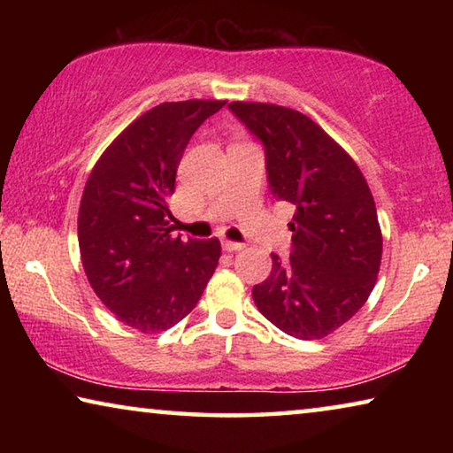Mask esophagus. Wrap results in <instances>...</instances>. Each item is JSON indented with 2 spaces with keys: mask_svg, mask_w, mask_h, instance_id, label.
Instances as JSON below:
<instances>
[{
  "mask_svg": "<svg viewBox=\"0 0 453 453\" xmlns=\"http://www.w3.org/2000/svg\"><path fill=\"white\" fill-rule=\"evenodd\" d=\"M221 245H224V250L226 251H240V250H243V243H237V242H229V240H224L221 242Z\"/></svg>",
  "mask_w": 453,
  "mask_h": 453,
  "instance_id": "34e87169",
  "label": "esophagus"
}]
</instances>
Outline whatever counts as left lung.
<instances>
[{"instance_id": "obj_1", "label": "left lung", "mask_w": 453, "mask_h": 453, "mask_svg": "<svg viewBox=\"0 0 453 453\" xmlns=\"http://www.w3.org/2000/svg\"><path fill=\"white\" fill-rule=\"evenodd\" d=\"M227 107L264 145L272 196L296 208L289 257L272 254L270 278L251 296L283 334L319 340L356 316L375 286L381 232L372 191L354 159L303 113Z\"/></svg>"}]
</instances>
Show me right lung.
<instances>
[{
  "label": "right lung",
  "instance_id": "add662e5",
  "mask_svg": "<svg viewBox=\"0 0 453 453\" xmlns=\"http://www.w3.org/2000/svg\"><path fill=\"white\" fill-rule=\"evenodd\" d=\"M226 102L159 104L104 151L81 196V264L99 300L142 334L172 327L196 308L216 272L219 240H181L167 199L196 129Z\"/></svg>",
  "mask_w": 453,
  "mask_h": 453
}]
</instances>
